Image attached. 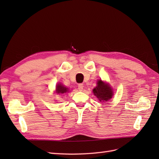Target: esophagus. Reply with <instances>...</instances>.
<instances>
[{"mask_svg": "<svg viewBox=\"0 0 159 159\" xmlns=\"http://www.w3.org/2000/svg\"><path fill=\"white\" fill-rule=\"evenodd\" d=\"M78 89H79V90L80 91V92H81V91H83V85H82V84H79V85H78Z\"/></svg>", "mask_w": 159, "mask_h": 159, "instance_id": "esophagus-1", "label": "esophagus"}]
</instances>
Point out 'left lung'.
I'll return each mask as SVG.
<instances>
[{"label":"left lung","instance_id":"1","mask_svg":"<svg viewBox=\"0 0 159 159\" xmlns=\"http://www.w3.org/2000/svg\"><path fill=\"white\" fill-rule=\"evenodd\" d=\"M93 92L100 102H107L113 96V90L108 84L101 80H98L97 86L93 89Z\"/></svg>","mask_w":159,"mask_h":159}]
</instances>
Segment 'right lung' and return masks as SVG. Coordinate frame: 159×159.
<instances>
[{"label":"right lung","instance_id":"right-lung-1","mask_svg":"<svg viewBox=\"0 0 159 159\" xmlns=\"http://www.w3.org/2000/svg\"><path fill=\"white\" fill-rule=\"evenodd\" d=\"M67 89H67V87L61 85V84H58L56 87V92L57 93H65L68 92V90Z\"/></svg>","mask_w":159,"mask_h":159}]
</instances>
